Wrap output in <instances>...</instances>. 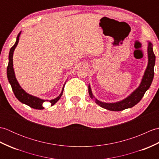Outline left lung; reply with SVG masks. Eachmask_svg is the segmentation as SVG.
Instances as JSON below:
<instances>
[{"instance_id":"1","label":"left lung","mask_w":159,"mask_h":159,"mask_svg":"<svg viewBox=\"0 0 159 159\" xmlns=\"http://www.w3.org/2000/svg\"><path fill=\"white\" fill-rule=\"evenodd\" d=\"M148 66L145 70L144 74L141 80V83L137 88L134 90L129 96L126 98L118 101L116 102H104L96 98L93 95L92 89L89 84L88 90L89 96L92 99L95 100L97 104L104 109L113 111H120L124 109H129L134 107L139 102L144 96L146 91L150 88L154 78V67L155 65V59L156 57L153 52V46L150 42L148 43Z\"/></svg>"}]
</instances>
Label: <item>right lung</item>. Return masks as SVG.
Returning a JSON list of instances; mask_svg holds the SVG:
<instances>
[{"label":"right lung","instance_id":"obj_1","mask_svg":"<svg viewBox=\"0 0 159 159\" xmlns=\"http://www.w3.org/2000/svg\"><path fill=\"white\" fill-rule=\"evenodd\" d=\"M21 32L22 31H20L18 33V35L16 38V43H14V45L11 47V49H10L9 54V63H8L7 68V79L9 80V83L11 86L13 93H14L16 98L18 99L20 102H21L22 103L25 104H26V105L33 108V109H39V110L43 109L44 108L43 107V103L46 102V101H48V102L51 103V106H52L61 98V97L63 92L64 86L66 85V83H64L61 92L57 98H55L50 100H43L42 98H39L38 97L32 96L31 94L26 93L25 91L22 88L16 78L14 69H13V52H14L15 48H16V46L18 43L19 38H20V34H21Z\"/></svg>","mask_w":159,"mask_h":159}]
</instances>
